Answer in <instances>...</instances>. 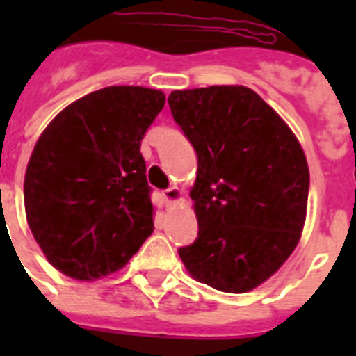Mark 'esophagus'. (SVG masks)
<instances>
[{
	"label": "esophagus",
	"mask_w": 356,
	"mask_h": 356,
	"mask_svg": "<svg viewBox=\"0 0 356 356\" xmlns=\"http://www.w3.org/2000/svg\"><path fill=\"white\" fill-rule=\"evenodd\" d=\"M163 197L168 201H171V203H178V201L184 200V194H181V191L178 187H169L165 193H163Z\"/></svg>",
	"instance_id": "1"
}]
</instances>
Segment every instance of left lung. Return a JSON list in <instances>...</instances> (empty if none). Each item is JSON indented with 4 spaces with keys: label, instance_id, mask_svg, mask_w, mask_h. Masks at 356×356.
I'll list each match as a JSON object with an SVG mask.
<instances>
[{
    "label": "left lung",
    "instance_id": "8db88e82",
    "mask_svg": "<svg viewBox=\"0 0 356 356\" xmlns=\"http://www.w3.org/2000/svg\"><path fill=\"white\" fill-rule=\"evenodd\" d=\"M171 114L197 155V238L188 275L232 294L259 287L291 257L307 217L308 163L285 121L242 85L172 90Z\"/></svg>",
    "mask_w": 356,
    "mask_h": 356
}]
</instances>
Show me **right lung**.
<instances>
[{"label":"right lung","mask_w":356,"mask_h":356,"mask_svg":"<svg viewBox=\"0 0 356 356\" xmlns=\"http://www.w3.org/2000/svg\"><path fill=\"white\" fill-rule=\"evenodd\" d=\"M163 103L155 89L105 87L65 106L37 140L24 210L64 275L90 282L119 271L153 232L140 140Z\"/></svg>","instance_id":"add662e5"}]
</instances>
